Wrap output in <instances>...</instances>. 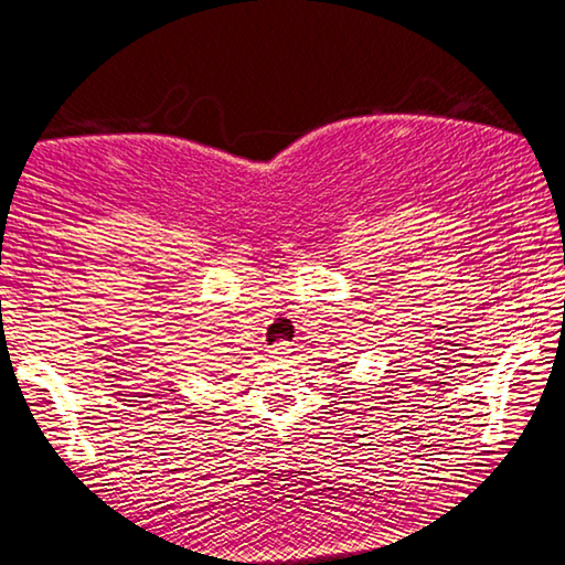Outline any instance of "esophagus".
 Wrapping results in <instances>:
<instances>
[{
  "label": "esophagus",
  "instance_id": "1",
  "mask_svg": "<svg viewBox=\"0 0 565 565\" xmlns=\"http://www.w3.org/2000/svg\"><path fill=\"white\" fill-rule=\"evenodd\" d=\"M291 351H294V348H291L289 340H279V343L271 345V353L274 355H289Z\"/></svg>",
  "mask_w": 565,
  "mask_h": 565
}]
</instances>
